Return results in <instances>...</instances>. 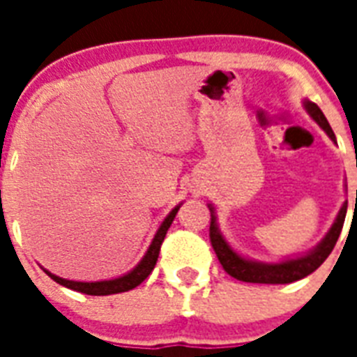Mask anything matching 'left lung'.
Here are the masks:
<instances>
[{
	"mask_svg": "<svg viewBox=\"0 0 357 357\" xmlns=\"http://www.w3.org/2000/svg\"><path fill=\"white\" fill-rule=\"evenodd\" d=\"M305 111L310 113V116L315 120L324 133L337 144L335 135H333L330 123H328L326 116L322 114L319 105L310 100H304ZM357 198V195H356ZM209 211H211V226H209V238H211L213 250L217 254L220 265L229 276L238 280V282H248V283H293L298 282L302 278L310 276L311 272H315L319 266L326 261V257L332 254L333 246L337 243L341 229H343L344 217H347V207L349 202H344L341 209H339L337 217L333 220L332 228L328 229V234L324 235L321 243L317 244L315 248L305 252L296 257H287V259L278 261V263H263V261H255L244 257L238 252H235L229 243L224 238L222 231L218 228L217 224V215H215V207L209 204Z\"/></svg>",
	"mask_w": 357,
	"mask_h": 357,
	"instance_id": "obj_1",
	"label": "left lung"
}]
</instances>
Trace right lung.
Listing matches in <instances>:
<instances>
[{"instance_id":"add662e5","label":"right lung","mask_w":357,"mask_h":357,"mask_svg":"<svg viewBox=\"0 0 357 357\" xmlns=\"http://www.w3.org/2000/svg\"><path fill=\"white\" fill-rule=\"evenodd\" d=\"M179 206H176L172 211L168 213L165 220L161 222L159 229L155 231L153 238H151L150 246L146 250L144 257L139 261V265L135 266L133 271H129L128 274L123 276L113 278V280H103V282H74V280H64V278H59L55 274H52L50 271H46V274L52 278L53 282H57L59 285H64V287L74 289L77 293L92 294V296H107V294H116V293H126V291H131L137 285L144 282L146 278L150 276V272L153 271V266L157 263V257H159V250H161V244L167 237V231L170 228V224L174 222V218L178 215Z\"/></svg>"}]
</instances>
